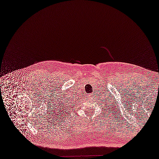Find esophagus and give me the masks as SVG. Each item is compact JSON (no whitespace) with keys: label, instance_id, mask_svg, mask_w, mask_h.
<instances>
[{"label":"esophagus","instance_id":"obj_1","mask_svg":"<svg viewBox=\"0 0 159 159\" xmlns=\"http://www.w3.org/2000/svg\"><path fill=\"white\" fill-rule=\"evenodd\" d=\"M92 94H90V96H91V98H92Z\"/></svg>","mask_w":159,"mask_h":159}]
</instances>
